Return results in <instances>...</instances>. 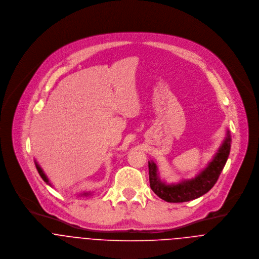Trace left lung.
<instances>
[{
  "instance_id": "obj_1",
  "label": "left lung",
  "mask_w": 259,
  "mask_h": 259,
  "mask_svg": "<svg viewBox=\"0 0 259 259\" xmlns=\"http://www.w3.org/2000/svg\"><path fill=\"white\" fill-rule=\"evenodd\" d=\"M230 143L231 139L229 133H227V138L209 165L194 180L177 185H166L161 183L157 177L155 164L148 161L150 188L158 197L167 202H185L203 195L217 184L228 158Z\"/></svg>"
}]
</instances>
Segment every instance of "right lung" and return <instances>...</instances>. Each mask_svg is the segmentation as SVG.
<instances>
[{
    "label": "right lung",
    "instance_id": "1",
    "mask_svg": "<svg viewBox=\"0 0 259 259\" xmlns=\"http://www.w3.org/2000/svg\"><path fill=\"white\" fill-rule=\"evenodd\" d=\"M36 167H37V171H38V174H39V176H40V178L44 180V182H46L47 184H49V181H48V179H47V177L45 176V174L42 172V170H41V168L37 165V163H36ZM85 194H88V193H84V195Z\"/></svg>",
    "mask_w": 259,
    "mask_h": 259
}]
</instances>
